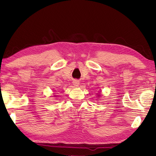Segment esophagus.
<instances>
[{"instance_id":"esophagus-1","label":"esophagus","mask_w":156,"mask_h":156,"mask_svg":"<svg viewBox=\"0 0 156 156\" xmlns=\"http://www.w3.org/2000/svg\"><path fill=\"white\" fill-rule=\"evenodd\" d=\"M73 84H74V87H78L79 85V82L78 80H74L73 82Z\"/></svg>"}]
</instances>
